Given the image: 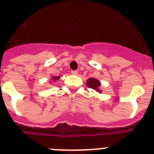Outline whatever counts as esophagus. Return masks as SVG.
<instances>
[{"instance_id":"34e87169","label":"esophagus","mask_w":154,"mask_h":154,"mask_svg":"<svg viewBox=\"0 0 154 154\" xmlns=\"http://www.w3.org/2000/svg\"><path fill=\"white\" fill-rule=\"evenodd\" d=\"M72 72V74L74 75H76L78 74V72H77V71H74V70H73V71H72V72Z\"/></svg>"}]
</instances>
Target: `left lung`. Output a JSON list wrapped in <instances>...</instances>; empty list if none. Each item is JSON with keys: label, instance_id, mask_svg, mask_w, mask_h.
Masks as SVG:
<instances>
[{"label": "left lung", "instance_id": "8db88e82", "mask_svg": "<svg viewBox=\"0 0 154 154\" xmlns=\"http://www.w3.org/2000/svg\"><path fill=\"white\" fill-rule=\"evenodd\" d=\"M86 86L89 88H91V89H93L95 90L97 92H99L100 93V82L99 80L96 79H89L86 81Z\"/></svg>", "mask_w": 154, "mask_h": 154}]
</instances>
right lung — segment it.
I'll return each mask as SVG.
<instances>
[{"label":"right lung","mask_w":154,"mask_h":154,"mask_svg":"<svg viewBox=\"0 0 154 154\" xmlns=\"http://www.w3.org/2000/svg\"><path fill=\"white\" fill-rule=\"evenodd\" d=\"M59 79H60V75L55 76V77H52V79H53L54 81H56V80Z\"/></svg>","instance_id":"add662e5"}]
</instances>
